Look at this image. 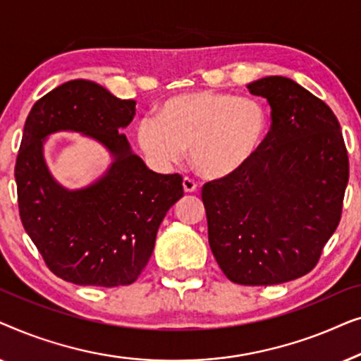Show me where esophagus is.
I'll list each match as a JSON object with an SVG mask.
<instances>
[{
  "mask_svg": "<svg viewBox=\"0 0 361 361\" xmlns=\"http://www.w3.org/2000/svg\"><path fill=\"white\" fill-rule=\"evenodd\" d=\"M182 187H184V192H187V194H192V192L199 189V185H197V182L192 179V177H184V180H182Z\"/></svg>",
  "mask_w": 361,
  "mask_h": 361,
  "instance_id": "esophagus-1",
  "label": "esophagus"
}]
</instances>
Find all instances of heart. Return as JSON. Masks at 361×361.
Wrapping results in <instances>:
<instances>
[{
  "label": "heart",
  "mask_w": 361,
  "mask_h": 361,
  "mask_svg": "<svg viewBox=\"0 0 361 361\" xmlns=\"http://www.w3.org/2000/svg\"><path fill=\"white\" fill-rule=\"evenodd\" d=\"M268 131V110L256 98L197 90L162 102L154 118L137 123L136 140L154 164H172L189 149L199 174L221 179L255 159Z\"/></svg>",
  "instance_id": "b5f03b06"
}]
</instances>
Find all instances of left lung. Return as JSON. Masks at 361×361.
Wrapping results in <instances>:
<instances>
[{
	"mask_svg": "<svg viewBox=\"0 0 361 361\" xmlns=\"http://www.w3.org/2000/svg\"><path fill=\"white\" fill-rule=\"evenodd\" d=\"M271 106L255 159L202 187L209 243L220 269L243 286L307 274L342 216L348 154L329 105L286 77L250 83Z\"/></svg>",
	"mask_w": 361,
	"mask_h": 361,
	"instance_id": "8db88e82",
	"label": "left lung"
}]
</instances>
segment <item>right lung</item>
<instances>
[{"label":"right lung","instance_id":"right-lung-1","mask_svg":"<svg viewBox=\"0 0 361 361\" xmlns=\"http://www.w3.org/2000/svg\"><path fill=\"white\" fill-rule=\"evenodd\" d=\"M135 105L95 82L71 80L34 103L27 115L14 167L19 216L47 268L68 283H135L167 210L184 195L180 174L147 169L121 135ZM57 130L83 132L112 152V166L95 185L67 191L53 180L42 145Z\"/></svg>","mask_w":361,"mask_h":361}]
</instances>
